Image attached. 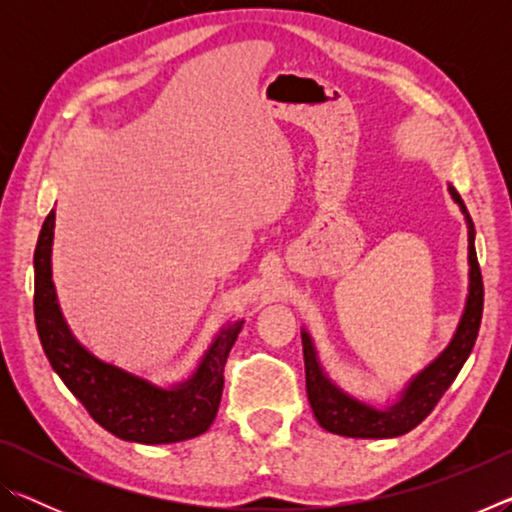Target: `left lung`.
Listing matches in <instances>:
<instances>
[{"mask_svg": "<svg viewBox=\"0 0 512 512\" xmlns=\"http://www.w3.org/2000/svg\"><path fill=\"white\" fill-rule=\"evenodd\" d=\"M454 201L461 205L467 228H470V296L463 311L461 323L449 348L440 357L424 368L406 388L402 400L386 411H377L372 406L352 400L341 388L329 381L316 359L314 343L309 334L302 332V352H305V375H307V397L318 424L327 431L348 438H395L411 431L427 418L440 397L452 386L463 363L470 357L476 336H479L483 316V277L481 266L474 250V225L467 214L461 196L454 187H449Z\"/></svg>", "mask_w": 512, "mask_h": 512, "instance_id": "left-lung-1", "label": "left lung"}]
</instances>
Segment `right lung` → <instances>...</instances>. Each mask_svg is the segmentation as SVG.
I'll return each mask as SVG.
<instances>
[{
  "instance_id": "add662e5",
  "label": "right lung",
  "mask_w": 512,
  "mask_h": 512,
  "mask_svg": "<svg viewBox=\"0 0 512 512\" xmlns=\"http://www.w3.org/2000/svg\"><path fill=\"white\" fill-rule=\"evenodd\" d=\"M51 210L42 223L33 266H36V314L38 336L51 368L65 381L92 420L112 436L142 445H167L201 436L219 411L223 393V368L244 320L228 325L216 336L196 375L171 391H164L131 372L99 361L74 339L60 314L54 282H51Z\"/></svg>"
}]
</instances>
